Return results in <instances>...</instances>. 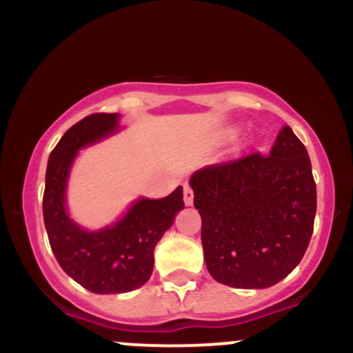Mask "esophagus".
<instances>
[{
    "mask_svg": "<svg viewBox=\"0 0 353 353\" xmlns=\"http://www.w3.org/2000/svg\"><path fill=\"white\" fill-rule=\"evenodd\" d=\"M183 199H184V205L186 206H191L193 205V199H194V193L193 190H191L190 186H184V193H183Z\"/></svg>",
    "mask_w": 353,
    "mask_h": 353,
    "instance_id": "1",
    "label": "esophagus"
}]
</instances>
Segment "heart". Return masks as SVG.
Returning <instances> with one entry per match:
<instances>
[{
	"instance_id": "obj_1",
	"label": "heart",
	"mask_w": 353,
	"mask_h": 353,
	"mask_svg": "<svg viewBox=\"0 0 353 353\" xmlns=\"http://www.w3.org/2000/svg\"><path fill=\"white\" fill-rule=\"evenodd\" d=\"M230 133H232V131H230Z\"/></svg>"
}]
</instances>
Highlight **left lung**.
Returning <instances> with one entry per match:
<instances>
[{"label": "left lung", "instance_id": "8db88e82", "mask_svg": "<svg viewBox=\"0 0 353 353\" xmlns=\"http://www.w3.org/2000/svg\"><path fill=\"white\" fill-rule=\"evenodd\" d=\"M206 268L219 283L268 288L301 263L316 216L307 150L285 126L270 155L206 165L190 177Z\"/></svg>", "mask_w": 353, "mask_h": 353}]
</instances>
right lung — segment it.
<instances>
[{"mask_svg":"<svg viewBox=\"0 0 353 353\" xmlns=\"http://www.w3.org/2000/svg\"><path fill=\"white\" fill-rule=\"evenodd\" d=\"M119 114H92L63 134L49 155L42 201L49 244L68 276L94 294H124L148 282L155 245L184 208L183 186L169 196L137 198L109 225L87 229L68 212L71 169L83 148L121 131Z\"/></svg>","mask_w":353,"mask_h":353,"instance_id":"1","label":"right lung"}]
</instances>
